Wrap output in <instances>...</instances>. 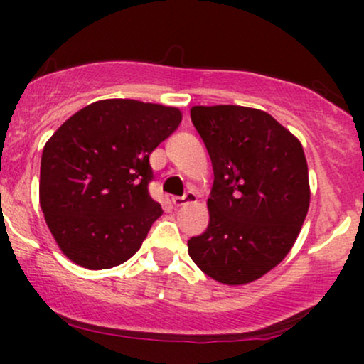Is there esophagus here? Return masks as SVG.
I'll use <instances>...</instances> for the list:
<instances>
[{
    "label": "esophagus",
    "mask_w": 364,
    "mask_h": 364,
    "mask_svg": "<svg viewBox=\"0 0 364 364\" xmlns=\"http://www.w3.org/2000/svg\"><path fill=\"white\" fill-rule=\"evenodd\" d=\"M196 202V193L195 191H188L183 196H174L173 198V203L174 207H183L186 205V203H195Z\"/></svg>",
    "instance_id": "obj_1"
}]
</instances>
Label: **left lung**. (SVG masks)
I'll list each match as a JSON object with an SVG mask.
<instances>
[{"label":"left lung","mask_w":364,"mask_h":364,"mask_svg":"<svg viewBox=\"0 0 364 364\" xmlns=\"http://www.w3.org/2000/svg\"><path fill=\"white\" fill-rule=\"evenodd\" d=\"M190 114L210 156L214 185L210 220L188 241V253L217 282H253L286 258L308 214L303 147L253 107L193 106Z\"/></svg>","instance_id":"left-lung-1"}]
</instances>
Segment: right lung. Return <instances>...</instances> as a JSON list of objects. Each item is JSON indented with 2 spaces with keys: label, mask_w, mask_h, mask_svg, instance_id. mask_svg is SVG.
I'll return each mask as SVG.
<instances>
[{
  "label": "right lung",
  "mask_w": 364,
  "mask_h": 364,
  "mask_svg": "<svg viewBox=\"0 0 364 364\" xmlns=\"http://www.w3.org/2000/svg\"><path fill=\"white\" fill-rule=\"evenodd\" d=\"M181 118L178 107L104 99L75 112L46 141L41 208L70 260L101 270L139 252L162 215L149 195V156Z\"/></svg>",
  "instance_id": "right-lung-1"
}]
</instances>
